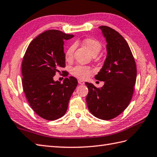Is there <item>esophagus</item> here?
Returning <instances> with one entry per match:
<instances>
[{
	"label": "esophagus",
	"mask_w": 157,
	"mask_h": 157,
	"mask_svg": "<svg viewBox=\"0 0 157 157\" xmlns=\"http://www.w3.org/2000/svg\"><path fill=\"white\" fill-rule=\"evenodd\" d=\"M78 84H81V85H84V82H83L82 80H80V79H79V80H78Z\"/></svg>",
	"instance_id": "esophagus-1"
}]
</instances>
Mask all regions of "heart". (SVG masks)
Here are the masks:
<instances>
[{
	"instance_id": "obj_1",
	"label": "heart",
	"mask_w": 157,
	"mask_h": 157,
	"mask_svg": "<svg viewBox=\"0 0 157 157\" xmlns=\"http://www.w3.org/2000/svg\"><path fill=\"white\" fill-rule=\"evenodd\" d=\"M84 44L87 48L88 51L92 55H97L98 52L101 51L102 45L101 42L94 39H86L84 41ZM75 48V44H72L67 50L65 52V59L67 61H71L73 59V52ZM71 74L79 79H86L91 73V69L88 67L83 65H77L71 69Z\"/></svg>"
}]
</instances>
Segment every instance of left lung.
Segmentation results:
<instances>
[{
	"label": "left lung",
	"mask_w": 157,
	"mask_h": 157,
	"mask_svg": "<svg viewBox=\"0 0 157 157\" xmlns=\"http://www.w3.org/2000/svg\"><path fill=\"white\" fill-rule=\"evenodd\" d=\"M106 42V56L95 79L104 82L101 88L86 82V102L96 117L109 120L128 107L136 81L137 70L129 46L123 36L107 26H100Z\"/></svg>",
	"instance_id": "8db88e82"
}]
</instances>
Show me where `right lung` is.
<instances>
[{
    "instance_id": "obj_1",
    "label": "right lung",
    "mask_w": 157,
    "mask_h": 157,
    "mask_svg": "<svg viewBox=\"0 0 157 157\" xmlns=\"http://www.w3.org/2000/svg\"><path fill=\"white\" fill-rule=\"evenodd\" d=\"M73 36L56 29L45 31L31 42L23 56V91L36 114L49 121L65 114L78 86V80L72 76L63 83L53 79L59 69L65 66L64 41Z\"/></svg>"
}]
</instances>
